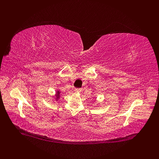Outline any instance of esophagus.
I'll return each instance as SVG.
<instances>
[{
  "instance_id": "esophagus-1",
  "label": "esophagus",
  "mask_w": 159,
  "mask_h": 159,
  "mask_svg": "<svg viewBox=\"0 0 159 159\" xmlns=\"http://www.w3.org/2000/svg\"><path fill=\"white\" fill-rule=\"evenodd\" d=\"M81 89L80 88H75V89H74V91L75 92H76V93H80V91H81Z\"/></svg>"
}]
</instances>
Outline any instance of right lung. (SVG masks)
I'll list each match as a JSON object with an SVG mask.
<instances>
[{
    "label": "right lung",
    "mask_w": 159,
    "mask_h": 159,
    "mask_svg": "<svg viewBox=\"0 0 159 159\" xmlns=\"http://www.w3.org/2000/svg\"><path fill=\"white\" fill-rule=\"evenodd\" d=\"M59 98H60V92H59V91H57V93H56V99L57 100Z\"/></svg>",
    "instance_id": "obj_1"
}]
</instances>
